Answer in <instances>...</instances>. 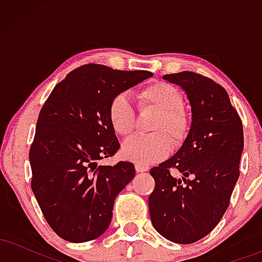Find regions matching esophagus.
<instances>
[{
	"instance_id": "esophagus-1",
	"label": "esophagus",
	"mask_w": 262,
	"mask_h": 262,
	"mask_svg": "<svg viewBox=\"0 0 262 262\" xmlns=\"http://www.w3.org/2000/svg\"><path fill=\"white\" fill-rule=\"evenodd\" d=\"M149 167L145 166V165H141V164H135V170H137V172H145V171H148Z\"/></svg>"
}]
</instances>
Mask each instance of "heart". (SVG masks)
Returning a JSON list of instances; mask_svg holds the SVG:
<instances>
[{
    "label": "heart",
    "instance_id": "heart-1",
    "mask_svg": "<svg viewBox=\"0 0 262 262\" xmlns=\"http://www.w3.org/2000/svg\"><path fill=\"white\" fill-rule=\"evenodd\" d=\"M141 110H154L158 117L150 125L154 132L148 135H134L123 143L122 152L129 160L141 165L156 162L170 152L171 143L179 146L189 132V119L182 110L183 98L175 86L167 82H152L138 92ZM108 118L113 130L127 137L134 130L137 116L125 93H118L111 100Z\"/></svg>",
    "mask_w": 262,
    "mask_h": 262
}]
</instances>
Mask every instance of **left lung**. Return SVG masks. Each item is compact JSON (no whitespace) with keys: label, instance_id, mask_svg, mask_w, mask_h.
Masks as SVG:
<instances>
[{"label":"left lung","instance_id":"left-lung-1","mask_svg":"<svg viewBox=\"0 0 262 262\" xmlns=\"http://www.w3.org/2000/svg\"><path fill=\"white\" fill-rule=\"evenodd\" d=\"M162 77L186 92L192 122L179 151L150 170V218L167 240L192 244L214 229L229 206L244 149L243 123L224 87L209 77L192 71Z\"/></svg>","mask_w":262,"mask_h":262}]
</instances>
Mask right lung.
<instances>
[{"mask_svg": "<svg viewBox=\"0 0 262 262\" xmlns=\"http://www.w3.org/2000/svg\"><path fill=\"white\" fill-rule=\"evenodd\" d=\"M151 76L83 65L66 75L41 107L29 150L32 189L45 221L64 240L90 242L110 227L114 200L135 167L128 161L98 166L119 149L108 107L114 96Z\"/></svg>", "mask_w": 262, "mask_h": 262, "instance_id": "1", "label": "right lung"}]
</instances>
